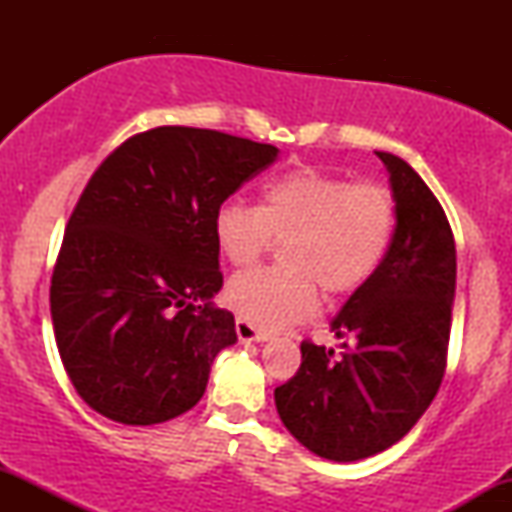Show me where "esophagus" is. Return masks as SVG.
<instances>
[{
  "label": "esophagus",
  "mask_w": 512,
  "mask_h": 512,
  "mask_svg": "<svg viewBox=\"0 0 512 512\" xmlns=\"http://www.w3.org/2000/svg\"><path fill=\"white\" fill-rule=\"evenodd\" d=\"M236 332H238V339L243 344H250V342H267L269 334L257 330L255 325H250L248 320H243V317H238L236 320Z\"/></svg>",
  "instance_id": "1"
}]
</instances>
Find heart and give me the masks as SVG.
<instances>
[{
    "mask_svg": "<svg viewBox=\"0 0 512 512\" xmlns=\"http://www.w3.org/2000/svg\"><path fill=\"white\" fill-rule=\"evenodd\" d=\"M395 233V204L385 187L346 182L315 168L274 175L262 185L260 204H221L214 243L223 260L245 267L272 236L281 243L279 267H257L228 281L226 298L245 320L286 327L308 320L327 293H351L378 272Z\"/></svg>",
    "mask_w": 512,
    "mask_h": 512,
    "instance_id": "b5f03b06",
    "label": "heart"
}]
</instances>
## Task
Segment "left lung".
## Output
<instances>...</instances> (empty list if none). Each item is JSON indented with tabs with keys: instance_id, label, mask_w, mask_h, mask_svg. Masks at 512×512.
<instances>
[{
	"instance_id": "obj_1",
	"label": "left lung",
	"mask_w": 512,
	"mask_h": 512,
	"mask_svg": "<svg viewBox=\"0 0 512 512\" xmlns=\"http://www.w3.org/2000/svg\"><path fill=\"white\" fill-rule=\"evenodd\" d=\"M390 175L395 233L383 264L332 320L342 354L301 344V368L274 390L276 411L303 448L356 462L402 440L436 397L445 373L455 238L448 216L407 161L375 151Z\"/></svg>"
}]
</instances>
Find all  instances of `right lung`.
<instances>
[{"mask_svg":"<svg viewBox=\"0 0 512 512\" xmlns=\"http://www.w3.org/2000/svg\"><path fill=\"white\" fill-rule=\"evenodd\" d=\"M279 149L216 129L156 127L101 163L67 223L50 286L64 370L105 419L151 426L202 399L236 344L214 214Z\"/></svg>","mask_w":512,"mask_h":512,"instance_id":"1","label":"right lung"}]
</instances>
